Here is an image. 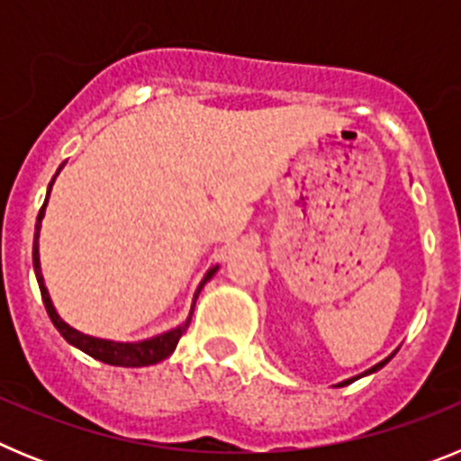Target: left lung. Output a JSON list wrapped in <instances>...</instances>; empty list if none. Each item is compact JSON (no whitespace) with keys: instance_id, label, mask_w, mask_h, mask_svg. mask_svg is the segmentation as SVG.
Here are the masks:
<instances>
[{"instance_id":"1","label":"left lung","mask_w":461,"mask_h":461,"mask_svg":"<svg viewBox=\"0 0 461 461\" xmlns=\"http://www.w3.org/2000/svg\"><path fill=\"white\" fill-rule=\"evenodd\" d=\"M394 353H390L388 357H385V360H381V362H376V365H374V367H369L367 372H362V374H357V376H353V378H346V381H341V383H337V388H341V385H348V383H353V381H357V378H362V376H367V374H374V372H378V369L381 367H385V365H388L390 362V357H393Z\"/></svg>"}]
</instances>
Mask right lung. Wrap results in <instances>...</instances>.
<instances>
[{
  "instance_id": "add662e5",
  "label": "right lung",
  "mask_w": 461,
  "mask_h": 461,
  "mask_svg": "<svg viewBox=\"0 0 461 461\" xmlns=\"http://www.w3.org/2000/svg\"><path fill=\"white\" fill-rule=\"evenodd\" d=\"M62 168H64V164L59 166V168H57L55 177H52L50 185H48L46 203H43V207H41V210H39V217H36L34 247H32V260H34V275H36V281H39L41 297H43V304H46V312H48V316H50L52 325H55V328L59 330V335H62L64 339L68 341V344L76 346V348H80V351L87 353V356H92L94 360L105 362V365H115V367H148V365H157V362L166 360V357H168L170 353L175 351V346H177L180 337L186 332V328H189L191 313H194L195 297H198V293L203 291V286H205L207 281H210L212 276H214V272L219 270V266L210 267V270L205 272V276H203V279H201V284H198V288H195L194 303H191V312H189V316H186V321H182V323L175 325V328L166 330V332H161V335H154V337H149V339H140V341H115V339H101V337L85 335V332H80V330L71 328V325H68L67 321H62V316L57 313L55 304H52L50 293H48L46 281H43V272H41V256H39L41 221H43V217H46L48 198H50L52 185H55L57 175H59V170H62Z\"/></svg>"
}]
</instances>
